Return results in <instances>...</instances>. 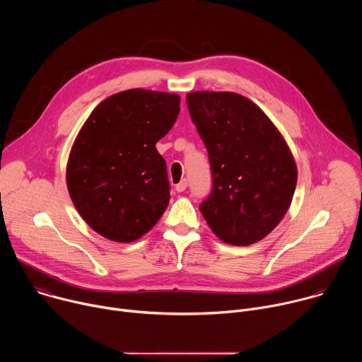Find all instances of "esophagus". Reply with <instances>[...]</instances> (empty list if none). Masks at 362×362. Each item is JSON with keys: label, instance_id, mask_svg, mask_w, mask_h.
<instances>
[{"label": "esophagus", "instance_id": "esophagus-1", "mask_svg": "<svg viewBox=\"0 0 362 362\" xmlns=\"http://www.w3.org/2000/svg\"><path fill=\"white\" fill-rule=\"evenodd\" d=\"M186 187H187V180L186 179H183V180H180L176 186H175V189L180 193V192H185L186 190Z\"/></svg>", "mask_w": 362, "mask_h": 362}]
</instances>
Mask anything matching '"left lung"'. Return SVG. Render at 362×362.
<instances>
[{"label":"left lung","instance_id":"8db88e82","mask_svg":"<svg viewBox=\"0 0 362 362\" xmlns=\"http://www.w3.org/2000/svg\"><path fill=\"white\" fill-rule=\"evenodd\" d=\"M190 117L209 153L214 187L200 204L225 243L268 236L288 212L298 180L292 151L264 110L232 91H192Z\"/></svg>","mask_w":362,"mask_h":362}]
</instances>
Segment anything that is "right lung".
I'll return each instance as SVG.
<instances>
[{
    "label": "right lung",
    "mask_w": 362,
    "mask_h": 362,
    "mask_svg": "<svg viewBox=\"0 0 362 362\" xmlns=\"http://www.w3.org/2000/svg\"><path fill=\"white\" fill-rule=\"evenodd\" d=\"M179 112L175 93L132 88L103 100L84 122L66 182L74 208L103 238L134 242L165 214L169 180L156 143Z\"/></svg>",
    "instance_id": "obj_1"
}]
</instances>
